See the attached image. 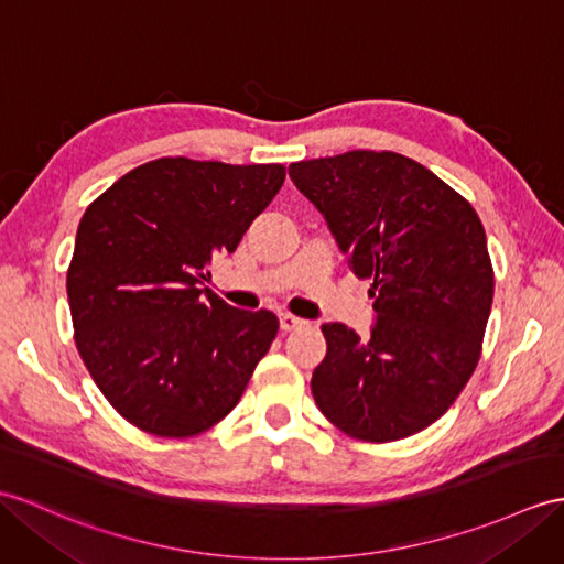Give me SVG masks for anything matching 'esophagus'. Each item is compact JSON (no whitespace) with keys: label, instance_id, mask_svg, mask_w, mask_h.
Segmentation results:
<instances>
[{"label":"esophagus","instance_id":"esophagus-1","mask_svg":"<svg viewBox=\"0 0 564 564\" xmlns=\"http://www.w3.org/2000/svg\"><path fill=\"white\" fill-rule=\"evenodd\" d=\"M279 324H281L283 332H293V329H297V326H303L305 322L300 319V317H293V314L281 312V314H279Z\"/></svg>","mask_w":564,"mask_h":564}]
</instances>
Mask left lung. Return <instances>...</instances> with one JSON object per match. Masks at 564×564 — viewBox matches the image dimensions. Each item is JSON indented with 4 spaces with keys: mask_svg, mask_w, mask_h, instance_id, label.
I'll list each match as a JSON object with an SVG mask.
<instances>
[{
    "mask_svg": "<svg viewBox=\"0 0 564 564\" xmlns=\"http://www.w3.org/2000/svg\"><path fill=\"white\" fill-rule=\"evenodd\" d=\"M358 279L375 324L360 338L324 324L312 372L319 411L346 435L391 442L425 430L474 375L492 305L486 230L462 194L391 151H348L288 167Z\"/></svg>",
    "mask_w": 564,
    "mask_h": 564,
    "instance_id": "obj_1",
    "label": "left lung"
}]
</instances>
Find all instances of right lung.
<instances>
[{
	"mask_svg": "<svg viewBox=\"0 0 564 564\" xmlns=\"http://www.w3.org/2000/svg\"><path fill=\"white\" fill-rule=\"evenodd\" d=\"M285 180L283 165L159 159L100 194L78 223L67 295L76 348L124 421L192 437L226 417L279 332L204 281Z\"/></svg>",
	"mask_w": 564,
	"mask_h": 564,
	"instance_id": "1",
	"label": "right lung"
}]
</instances>
